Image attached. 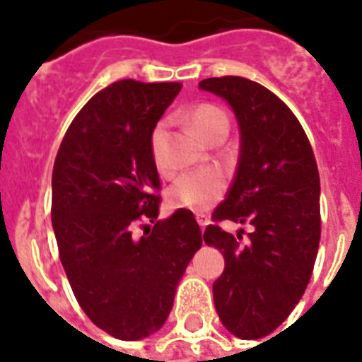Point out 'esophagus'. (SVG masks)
Wrapping results in <instances>:
<instances>
[{
  "instance_id": "34e87169",
  "label": "esophagus",
  "mask_w": 362,
  "mask_h": 362,
  "mask_svg": "<svg viewBox=\"0 0 362 362\" xmlns=\"http://www.w3.org/2000/svg\"><path fill=\"white\" fill-rule=\"evenodd\" d=\"M195 218H197V223H199V226H201V229H204V227H206L210 223L209 216L203 214V212H197V214H195Z\"/></svg>"
}]
</instances>
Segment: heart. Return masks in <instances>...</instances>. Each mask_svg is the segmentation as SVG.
<instances>
[{"label": "heart", "instance_id": "heart-1", "mask_svg": "<svg viewBox=\"0 0 362 362\" xmlns=\"http://www.w3.org/2000/svg\"><path fill=\"white\" fill-rule=\"evenodd\" d=\"M189 120L193 127L199 131V135L212 141L218 135H227L229 131V118L220 107L212 103H201L189 112ZM165 124L163 120L153 125L150 133V153L152 161L158 170L167 169V159H165ZM227 178L223 170L214 169H197L184 173L180 178L169 187V203L175 209H189V210H206L209 206L220 201L221 195L226 193Z\"/></svg>", "mask_w": 362, "mask_h": 362}]
</instances>
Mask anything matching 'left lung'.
Here are the masks:
<instances>
[{
	"mask_svg": "<svg viewBox=\"0 0 362 362\" xmlns=\"http://www.w3.org/2000/svg\"><path fill=\"white\" fill-rule=\"evenodd\" d=\"M231 105L240 127L235 182L214 210L204 242L226 259L214 281L216 312L244 340L267 337L297 306L320 247V173L303 125L278 95L242 76L199 82ZM252 223L248 242L218 221Z\"/></svg>",
	"mask_w": 362,
	"mask_h": 362,
	"instance_id": "obj_1",
	"label": "left lung"
}]
</instances>
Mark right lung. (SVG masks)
Segmentation results:
<instances>
[{
	"instance_id": "obj_1",
	"label": "right lung",
	"mask_w": 362,
	"mask_h": 362,
	"mask_svg": "<svg viewBox=\"0 0 362 362\" xmlns=\"http://www.w3.org/2000/svg\"><path fill=\"white\" fill-rule=\"evenodd\" d=\"M180 90V82L110 84L71 122L54 161L52 227L65 274L84 314L120 340L163 327L203 244L189 210L158 220L150 133Z\"/></svg>"
}]
</instances>
